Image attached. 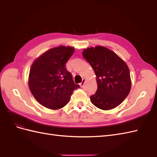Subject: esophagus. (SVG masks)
<instances>
[{"label": "esophagus", "mask_w": 157, "mask_h": 157, "mask_svg": "<svg viewBox=\"0 0 157 157\" xmlns=\"http://www.w3.org/2000/svg\"><path fill=\"white\" fill-rule=\"evenodd\" d=\"M85 81H86V80H85V79H82V82L81 83H79V86H80V87H82L83 86V85H84V83H85Z\"/></svg>", "instance_id": "obj_1"}]
</instances>
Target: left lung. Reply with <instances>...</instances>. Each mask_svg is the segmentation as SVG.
<instances>
[{
  "instance_id": "1",
  "label": "left lung",
  "mask_w": 157,
  "mask_h": 157,
  "mask_svg": "<svg viewBox=\"0 0 157 157\" xmlns=\"http://www.w3.org/2000/svg\"><path fill=\"white\" fill-rule=\"evenodd\" d=\"M82 55L96 74L98 89L90 96L92 103L104 110L117 107L131 88L128 65L112 51L102 46L90 47Z\"/></svg>"
}]
</instances>
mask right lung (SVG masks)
<instances>
[{
	"label": "right lung",
	"mask_w": 157,
	"mask_h": 157,
	"mask_svg": "<svg viewBox=\"0 0 157 157\" xmlns=\"http://www.w3.org/2000/svg\"><path fill=\"white\" fill-rule=\"evenodd\" d=\"M74 52L72 47H54L32 64L29 87L36 100L44 107L52 110L64 107L70 100L74 90L79 87L65 66Z\"/></svg>",
	"instance_id": "1"
}]
</instances>
